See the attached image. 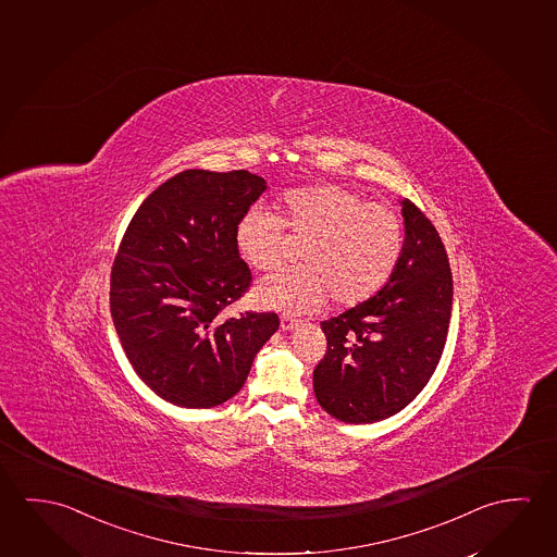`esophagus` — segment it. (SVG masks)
<instances>
[{
  "label": "esophagus",
  "instance_id": "34e87169",
  "mask_svg": "<svg viewBox=\"0 0 557 557\" xmlns=\"http://www.w3.org/2000/svg\"><path fill=\"white\" fill-rule=\"evenodd\" d=\"M281 327L283 331H292V329L298 327V319L292 318L288 313L281 315Z\"/></svg>",
  "mask_w": 557,
  "mask_h": 557
}]
</instances>
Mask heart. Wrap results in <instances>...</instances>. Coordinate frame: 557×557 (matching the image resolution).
Returning a JSON list of instances; mask_svg holds the SVG:
<instances>
[{"mask_svg": "<svg viewBox=\"0 0 557 557\" xmlns=\"http://www.w3.org/2000/svg\"><path fill=\"white\" fill-rule=\"evenodd\" d=\"M308 239L306 267L267 276L256 298L265 308L308 313L329 296L352 308L388 283L403 249V224L387 205L368 203L343 186H308L284 195V219L251 207L236 226V246L249 265L273 271L286 259L288 232Z\"/></svg>", "mask_w": 557, "mask_h": 557, "instance_id": "b5f03b06", "label": "heart"}]
</instances>
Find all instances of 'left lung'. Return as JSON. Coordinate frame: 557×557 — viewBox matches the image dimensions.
<instances>
[{"label": "left lung", "instance_id": "1", "mask_svg": "<svg viewBox=\"0 0 557 557\" xmlns=\"http://www.w3.org/2000/svg\"><path fill=\"white\" fill-rule=\"evenodd\" d=\"M405 244L388 283L321 323L327 352L313 371L321 408L346 424H373L408 407L442 358L453 276L437 230L403 199Z\"/></svg>", "mask_w": 557, "mask_h": 557}]
</instances>
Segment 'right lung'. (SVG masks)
I'll return each mask as SVG.
<instances>
[{
    "label": "right lung",
    "mask_w": 557,
    "mask_h": 557,
    "mask_svg": "<svg viewBox=\"0 0 557 557\" xmlns=\"http://www.w3.org/2000/svg\"><path fill=\"white\" fill-rule=\"evenodd\" d=\"M267 189L248 170H186L133 214L110 276V313L135 373L176 407L211 408L248 380L278 315L222 319L251 273L236 226Z\"/></svg>",
    "instance_id": "obj_1"
}]
</instances>
